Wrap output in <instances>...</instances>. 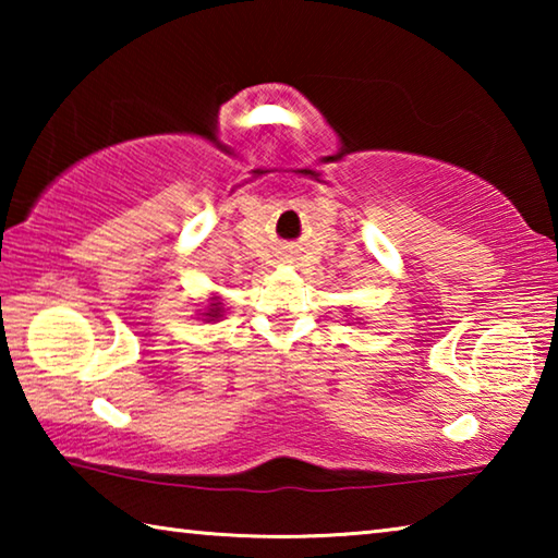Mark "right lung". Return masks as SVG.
Returning <instances> with one entry per match:
<instances>
[{
	"instance_id": "1",
	"label": "right lung",
	"mask_w": 558,
	"mask_h": 558,
	"mask_svg": "<svg viewBox=\"0 0 558 558\" xmlns=\"http://www.w3.org/2000/svg\"><path fill=\"white\" fill-rule=\"evenodd\" d=\"M221 313H223V302L219 298H211L209 310H206V313H202V315L206 317V323H211V319H219Z\"/></svg>"
}]
</instances>
